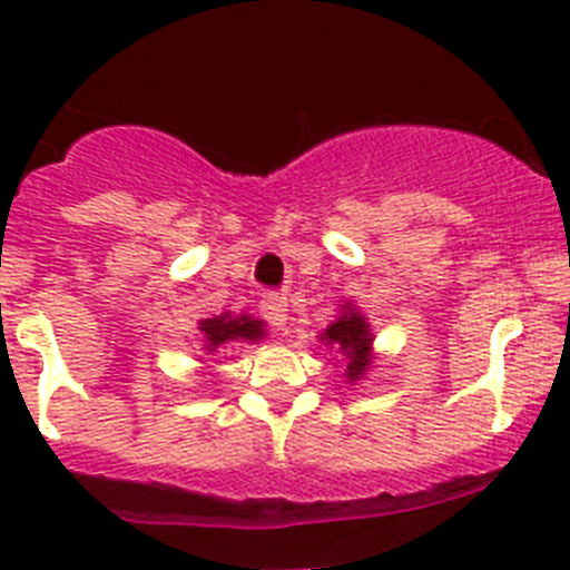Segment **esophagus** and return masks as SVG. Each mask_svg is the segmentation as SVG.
Segmentation results:
<instances>
[{
    "instance_id": "obj_1",
    "label": "esophagus",
    "mask_w": 570,
    "mask_h": 570,
    "mask_svg": "<svg viewBox=\"0 0 570 570\" xmlns=\"http://www.w3.org/2000/svg\"><path fill=\"white\" fill-rule=\"evenodd\" d=\"M262 314L275 325V328H286L289 323V308H286V297L281 295H264Z\"/></svg>"
}]
</instances>
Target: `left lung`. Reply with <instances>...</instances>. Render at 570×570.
Returning <instances> with one entry per match:
<instances>
[{"mask_svg":"<svg viewBox=\"0 0 570 570\" xmlns=\"http://www.w3.org/2000/svg\"><path fill=\"white\" fill-rule=\"evenodd\" d=\"M373 328H370L367 317L356 308V303H342L340 317L320 334V342L328 347H336L340 356L345 358V379L347 384H356L367 375L370 364H373Z\"/></svg>","mask_w":570,"mask_h":570,"instance_id":"8db88e82","label":"left lung"}]
</instances>
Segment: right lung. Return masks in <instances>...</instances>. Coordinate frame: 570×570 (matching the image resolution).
<instances>
[{
    "instance_id": "1",
    "label": "right lung",
    "mask_w": 570,
    "mask_h": 570,
    "mask_svg": "<svg viewBox=\"0 0 570 570\" xmlns=\"http://www.w3.org/2000/svg\"><path fill=\"white\" fill-rule=\"evenodd\" d=\"M264 336H267V328H264L262 320L250 317V314L225 312L197 323V342H200V351L206 353H219L234 342H250L253 345Z\"/></svg>"
}]
</instances>
